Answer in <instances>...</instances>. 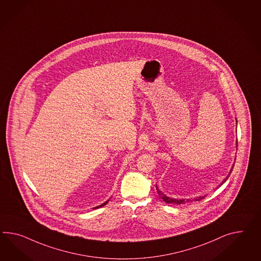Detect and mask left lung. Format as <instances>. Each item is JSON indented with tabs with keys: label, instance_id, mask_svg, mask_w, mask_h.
<instances>
[{
	"label": "left lung",
	"instance_id": "8db88e82",
	"mask_svg": "<svg viewBox=\"0 0 261 261\" xmlns=\"http://www.w3.org/2000/svg\"><path fill=\"white\" fill-rule=\"evenodd\" d=\"M237 145H238V142H237ZM238 147V146H237ZM232 170L233 169H231V172H232ZM230 176V174L228 175L227 178L225 179V180H223L222 182H221V185L225 181V180H227L228 177ZM157 191H158V193H159V195L161 196V198L164 200V201H166V202H167V203H171V204H184V203H187V202H188V201H201V200H202L205 196H203V197H199L198 199H193V200H176V199H172V198H168V197H167L166 195H164V194L162 193L161 192L160 190L159 189H157Z\"/></svg>",
	"mask_w": 261,
	"mask_h": 261
}]
</instances>
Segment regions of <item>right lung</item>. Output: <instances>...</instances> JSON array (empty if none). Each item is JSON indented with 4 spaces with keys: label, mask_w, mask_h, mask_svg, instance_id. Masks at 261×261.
Listing matches in <instances>:
<instances>
[{
    "label": "right lung",
    "mask_w": 261,
    "mask_h": 261,
    "mask_svg": "<svg viewBox=\"0 0 261 261\" xmlns=\"http://www.w3.org/2000/svg\"><path fill=\"white\" fill-rule=\"evenodd\" d=\"M108 201H106V202H104V203H102V204H101V205H98V206H96V207L95 208H99V207H101V206H104V205H105V204H106V203H107Z\"/></svg>",
    "instance_id": "add662e5"
}]
</instances>
